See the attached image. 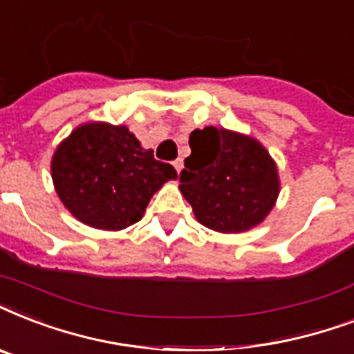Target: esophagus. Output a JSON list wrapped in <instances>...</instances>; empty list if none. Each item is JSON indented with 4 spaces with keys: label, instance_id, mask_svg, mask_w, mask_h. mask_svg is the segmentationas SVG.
I'll return each mask as SVG.
<instances>
[{
    "label": "esophagus",
    "instance_id": "esophagus-1",
    "mask_svg": "<svg viewBox=\"0 0 354 354\" xmlns=\"http://www.w3.org/2000/svg\"><path fill=\"white\" fill-rule=\"evenodd\" d=\"M172 165H174V169H176L178 172H182V169H183V160H182V158H178V160L174 161Z\"/></svg>",
    "mask_w": 354,
    "mask_h": 354
}]
</instances>
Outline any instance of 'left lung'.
Instances as JSON below:
<instances>
[{"label":"left lung","mask_w":354,"mask_h":354,"mask_svg":"<svg viewBox=\"0 0 354 354\" xmlns=\"http://www.w3.org/2000/svg\"><path fill=\"white\" fill-rule=\"evenodd\" d=\"M189 147L180 191L202 226L242 233L270 215L281 191L279 172L259 139L205 127L191 132Z\"/></svg>","instance_id":"1"}]
</instances>
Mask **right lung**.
<instances>
[{"label": "right lung", "mask_w": 354, "mask_h": 354, "mask_svg": "<svg viewBox=\"0 0 354 354\" xmlns=\"http://www.w3.org/2000/svg\"><path fill=\"white\" fill-rule=\"evenodd\" d=\"M51 178L64 207L82 224L121 232L143 218L150 198L176 180L174 167L154 160L124 124L82 122L51 158Z\"/></svg>", "instance_id": "add662e5"}]
</instances>
